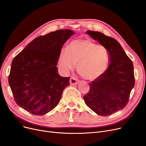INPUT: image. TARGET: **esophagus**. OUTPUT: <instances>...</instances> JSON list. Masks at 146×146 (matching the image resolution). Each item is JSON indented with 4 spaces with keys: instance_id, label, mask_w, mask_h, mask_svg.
<instances>
[{
    "instance_id": "1",
    "label": "esophagus",
    "mask_w": 146,
    "mask_h": 146,
    "mask_svg": "<svg viewBox=\"0 0 146 146\" xmlns=\"http://www.w3.org/2000/svg\"><path fill=\"white\" fill-rule=\"evenodd\" d=\"M79 80L74 77H71L70 79V84L71 85H76L79 83Z\"/></svg>"
}]
</instances>
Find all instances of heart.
Returning <instances> with one entry per match:
<instances>
[{"label": "heart", "instance_id": "1", "mask_svg": "<svg viewBox=\"0 0 146 146\" xmlns=\"http://www.w3.org/2000/svg\"><path fill=\"white\" fill-rule=\"evenodd\" d=\"M110 61V53L106 47L90 39H78L70 42L68 48L61 49L58 66L67 73L77 64V71L81 77L94 80L106 72Z\"/></svg>", "mask_w": 146, "mask_h": 146}]
</instances>
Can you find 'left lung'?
<instances>
[{
	"instance_id": "8db88e82",
	"label": "left lung",
	"mask_w": 146,
	"mask_h": 146,
	"mask_svg": "<svg viewBox=\"0 0 146 146\" xmlns=\"http://www.w3.org/2000/svg\"><path fill=\"white\" fill-rule=\"evenodd\" d=\"M86 33L108 49L110 63L103 76L89 84L90 91L84 100L97 115L109 116L123 109L128 103L135 85L134 66L116 40L99 31Z\"/></svg>"
}]
</instances>
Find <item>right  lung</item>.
<instances>
[{"label": "right lung", "instance_id": "obj_1", "mask_svg": "<svg viewBox=\"0 0 146 146\" xmlns=\"http://www.w3.org/2000/svg\"><path fill=\"white\" fill-rule=\"evenodd\" d=\"M74 34L58 30L36 37L12 60L9 84L16 103L34 115H44L57 106L70 78L58 73L60 52Z\"/></svg>", "mask_w": 146, "mask_h": 146}]
</instances>
